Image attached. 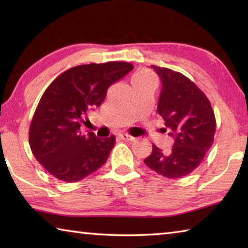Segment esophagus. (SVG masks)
<instances>
[{
	"label": "esophagus",
	"mask_w": 248,
	"mask_h": 248,
	"mask_svg": "<svg viewBox=\"0 0 248 248\" xmlns=\"http://www.w3.org/2000/svg\"><path fill=\"white\" fill-rule=\"evenodd\" d=\"M119 138H121V139L125 140V141H133L134 140V137L130 136V134H128V133H120Z\"/></svg>",
	"instance_id": "esophagus-1"
}]
</instances>
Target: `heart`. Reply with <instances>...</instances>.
Instances as JSON below:
<instances>
[{
  "instance_id": "1",
  "label": "heart",
  "mask_w": 248,
  "mask_h": 248,
  "mask_svg": "<svg viewBox=\"0 0 248 248\" xmlns=\"http://www.w3.org/2000/svg\"><path fill=\"white\" fill-rule=\"evenodd\" d=\"M132 84L134 85H143V86H155L156 84V78L153 73L148 70H142L132 78Z\"/></svg>"
}]
</instances>
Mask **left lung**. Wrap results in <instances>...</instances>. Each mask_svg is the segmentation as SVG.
I'll use <instances>...</instances> for the list:
<instances>
[{"label":"left lung","instance_id":"1","mask_svg":"<svg viewBox=\"0 0 248 248\" xmlns=\"http://www.w3.org/2000/svg\"><path fill=\"white\" fill-rule=\"evenodd\" d=\"M162 81L157 112L165 121L163 131L174 137V145L153 150L145 165L167 178H180L200 165L213 144L216 117L207 96L194 82L175 71L152 65Z\"/></svg>","mask_w":248,"mask_h":248}]
</instances>
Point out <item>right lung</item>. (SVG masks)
I'll list each match as a JSON object with an SVG mask.
<instances>
[{
  "mask_svg": "<svg viewBox=\"0 0 248 248\" xmlns=\"http://www.w3.org/2000/svg\"><path fill=\"white\" fill-rule=\"evenodd\" d=\"M133 69L110 61L74 66L59 75L41 96L29 127V145L54 177L78 182L97 170L114 148L116 137L98 139L79 131L87 112L99 107L112 83Z\"/></svg>",
  "mask_w": 248,
  "mask_h": 248,
  "instance_id": "add662e5",
  "label": "right lung"
}]
</instances>
